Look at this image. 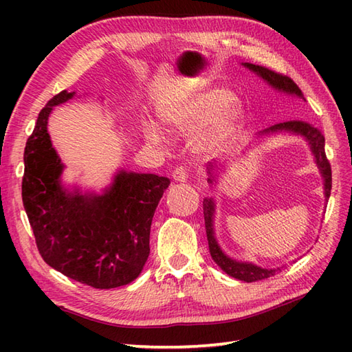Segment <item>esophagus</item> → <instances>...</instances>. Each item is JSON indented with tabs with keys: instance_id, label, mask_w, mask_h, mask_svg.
Returning a JSON list of instances; mask_svg holds the SVG:
<instances>
[{
	"instance_id": "obj_1",
	"label": "esophagus",
	"mask_w": 352,
	"mask_h": 352,
	"mask_svg": "<svg viewBox=\"0 0 352 352\" xmlns=\"http://www.w3.org/2000/svg\"><path fill=\"white\" fill-rule=\"evenodd\" d=\"M188 169L186 168H183V166H178L175 170H174V174H172V178H174V180L177 182V183H184V182H188Z\"/></svg>"
}]
</instances>
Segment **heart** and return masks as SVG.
Segmentation results:
<instances>
[{"label": "heart", "mask_w": 352, "mask_h": 352, "mask_svg": "<svg viewBox=\"0 0 352 352\" xmlns=\"http://www.w3.org/2000/svg\"><path fill=\"white\" fill-rule=\"evenodd\" d=\"M233 102L234 96L226 89H206L188 98L164 104L160 118L170 131L182 134L204 126L195 138V149L203 155H216L231 146L245 124L243 109ZM145 136L154 145L163 144L162 133L153 122L145 124Z\"/></svg>", "instance_id": "heart-1"}]
</instances>
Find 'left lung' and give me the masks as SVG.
Returning <instances> with one entry per match:
<instances>
[{
  "label": "left lung",
  "mask_w": 352,
  "mask_h": 352,
  "mask_svg": "<svg viewBox=\"0 0 352 352\" xmlns=\"http://www.w3.org/2000/svg\"><path fill=\"white\" fill-rule=\"evenodd\" d=\"M242 65L245 66V68L252 71L254 74H257L260 78H263L269 86L275 89V91L287 94V95H294V96H298V98L304 100L301 89L295 85V81L292 78H289L286 76H281V74H276L271 69L265 68V66H258V65H252V63H242ZM274 133H290V134H295V136L304 138V140L307 142L310 146V151H311L313 157H315V163L318 164L320 175H322L325 199L330 198L331 166L325 155L324 134L305 121H286V122L275 124L272 126H269V129L260 131V136H265V134H274ZM218 169H221V168L213 166V164H208L207 166V177H208L207 183L208 184L216 183V178H218ZM203 210H204V222H206L208 250H210V256H212L213 261L222 269L223 272L228 274L230 276H233V278H236V280H241L245 283H252V281L269 278V276H272L276 272L281 271L283 266L267 269V267H261V266H257L254 263H250V261H241V260H236L233 257L227 256V254L221 250V246H219L218 241H216V236H214L216 204H214L213 198H204Z\"/></svg>",
  "instance_id": "obj_1"
}]
</instances>
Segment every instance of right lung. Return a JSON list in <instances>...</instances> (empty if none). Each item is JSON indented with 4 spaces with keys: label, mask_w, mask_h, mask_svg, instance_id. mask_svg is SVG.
<instances>
[{
    "label": "right lung",
    "mask_w": 352,
    "mask_h": 352,
    "mask_svg": "<svg viewBox=\"0 0 352 352\" xmlns=\"http://www.w3.org/2000/svg\"><path fill=\"white\" fill-rule=\"evenodd\" d=\"M76 92L47 102L24 151L22 203L47 263L68 278L95 289L136 280L149 256L153 216L169 178L118 170L102 193L65 188V164L51 144L48 118Z\"/></svg>",
    "instance_id": "right-lung-1"
}]
</instances>
